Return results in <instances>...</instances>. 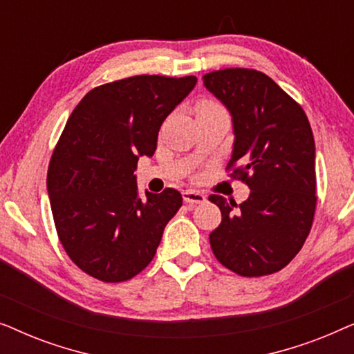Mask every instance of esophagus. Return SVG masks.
Listing matches in <instances>:
<instances>
[{"mask_svg":"<svg viewBox=\"0 0 354 354\" xmlns=\"http://www.w3.org/2000/svg\"><path fill=\"white\" fill-rule=\"evenodd\" d=\"M182 195H183V201H185L188 206L201 205V203L206 201V196L203 195V193L195 192V190H185Z\"/></svg>","mask_w":354,"mask_h":354,"instance_id":"obj_1","label":"esophagus"}]
</instances>
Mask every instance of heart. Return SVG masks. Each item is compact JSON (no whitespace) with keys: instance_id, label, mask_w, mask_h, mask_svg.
<instances>
[{"instance_id":"obj_1","label":"heart","mask_w":354,"mask_h":354,"mask_svg":"<svg viewBox=\"0 0 354 354\" xmlns=\"http://www.w3.org/2000/svg\"><path fill=\"white\" fill-rule=\"evenodd\" d=\"M216 106H219V104L216 103V101H212V100H203V101H200V103H198V106H196V111L211 109V108H216Z\"/></svg>"}]
</instances>
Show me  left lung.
<instances>
[{
  "mask_svg": "<svg viewBox=\"0 0 354 354\" xmlns=\"http://www.w3.org/2000/svg\"><path fill=\"white\" fill-rule=\"evenodd\" d=\"M205 86L229 109L234 151L227 171L250 187L236 205L221 195L222 221L209 234L217 261L243 277L283 269L306 241L316 211V147L301 106L254 69L203 75Z\"/></svg>",
  "mask_w": 354,
  "mask_h": 354,
  "instance_id": "8db88e82",
  "label": "left lung"
}]
</instances>
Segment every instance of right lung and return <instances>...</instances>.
Wrapping results in <instances>:
<instances>
[{
    "instance_id": "add662e5",
    "label": "right lung",
    "mask_w": 354,
    "mask_h": 354,
    "mask_svg": "<svg viewBox=\"0 0 354 354\" xmlns=\"http://www.w3.org/2000/svg\"><path fill=\"white\" fill-rule=\"evenodd\" d=\"M196 77L135 75L90 90L72 111L48 167L53 219L85 274L118 283L142 272L182 206L174 188L140 196V156H153L164 119Z\"/></svg>"
}]
</instances>
